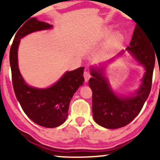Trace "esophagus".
<instances>
[{
  "instance_id": "esophagus-1",
  "label": "esophagus",
  "mask_w": 160,
  "mask_h": 160,
  "mask_svg": "<svg viewBox=\"0 0 160 160\" xmlns=\"http://www.w3.org/2000/svg\"><path fill=\"white\" fill-rule=\"evenodd\" d=\"M83 77H84V79H85V81L88 82V80H89L90 78H91V74L88 72H84Z\"/></svg>"
}]
</instances>
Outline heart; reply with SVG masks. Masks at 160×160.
Wrapping results in <instances>:
<instances>
[{
	"mask_svg": "<svg viewBox=\"0 0 160 160\" xmlns=\"http://www.w3.org/2000/svg\"><path fill=\"white\" fill-rule=\"evenodd\" d=\"M122 34L120 33V32H116L114 35H113V38L112 39V43L113 45H116V44H118L120 43L122 40Z\"/></svg>",
	"mask_w": 160,
	"mask_h": 160,
	"instance_id": "heart-1",
	"label": "heart"
}]
</instances>
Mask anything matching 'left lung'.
I'll list each match as a JSON object with an SVG mask.
<instances>
[{
    "instance_id": "obj_1",
    "label": "left lung",
    "mask_w": 160,
    "mask_h": 160,
    "mask_svg": "<svg viewBox=\"0 0 160 160\" xmlns=\"http://www.w3.org/2000/svg\"><path fill=\"white\" fill-rule=\"evenodd\" d=\"M150 40L141 28L135 27L130 47L126 49L145 66V74L136 96L119 98L111 89L101 71H92L88 85L92 91V112L94 121L106 128L115 129L129 124L136 117L148 98L152 85L155 52Z\"/></svg>"
}]
</instances>
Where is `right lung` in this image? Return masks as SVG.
Returning <instances> with one entry per match:
<instances>
[{"mask_svg": "<svg viewBox=\"0 0 160 160\" xmlns=\"http://www.w3.org/2000/svg\"><path fill=\"white\" fill-rule=\"evenodd\" d=\"M52 26L30 18L18 30L10 48L9 62L13 88L22 109L36 124L46 128H55L65 122L72 97L84 82V67L67 72L54 86L45 89L27 86L18 66V47L20 39L31 32L47 29Z\"/></svg>", "mask_w": 160, "mask_h": 160, "instance_id": "obj_1", "label": "right lung"}]
</instances>
